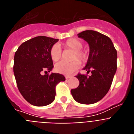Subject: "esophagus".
<instances>
[{"label":"esophagus","instance_id":"1","mask_svg":"<svg viewBox=\"0 0 134 134\" xmlns=\"http://www.w3.org/2000/svg\"><path fill=\"white\" fill-rule=\"evenodd\" d=\"M65 77H66V79H70V78L72 77V76H66Z\"/></svg>","mask_w":134,"mask_h":134}]
</instances>
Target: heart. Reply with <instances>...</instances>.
Segmentation results:
<instances>
[{"instance_id":"heart-1","label":"heart","mask_w":134,"mask_h":134,"mask_svg":"<svg viewBox=\"0 0 134 134\" xmlns=\"http://www.w3.org/2000/svg\"><path fill=\"white\" fill-rule=\"evenodd\" d=\"M62 46L65 49L72 50L71 54L70 62H60L55 66V70L60 74L64 75H70L72 74L79 68L80 63L85 62L88 60V52L85 49H82L83 43L77 38H70L66 40L62 43ZM49 55L51 59L54 62H58L60 60L62 56V52L58 45H54L49 50Z\"/></svg>"}]
</instances>
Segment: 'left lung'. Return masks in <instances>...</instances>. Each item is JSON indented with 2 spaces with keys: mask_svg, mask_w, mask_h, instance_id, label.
I'll return each mask as SVG.
<instances>
[{
  "mask_svg": "<svg viewBox=\"0 0 134 134\" xmlns=\"http://www.w3.org/2000/svg\"><path fill=\"white\" fill-rule=\"evenodd\" d=\"M78 35L89 45L88 61L83 69L92 74L76 76L79 86L71 90V94L79 103L93 104L101 100L111 87L117 70V50L111 39L99 32L86 30Z\"/></svg>",
  "mask_w": 134,
  "mask_h": 134,
  "instance_id": "left-lung-1",
  "label": "left lung"
}]
</instances>
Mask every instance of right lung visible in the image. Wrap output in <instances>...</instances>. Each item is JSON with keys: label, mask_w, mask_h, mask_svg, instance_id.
Instances as JSON below:
<instances>
[{"label": "right lung", "mask_w": 134, "mask_h": 134, "mask_svg": "<svg viewBox=\"0 0 134 134\" xmlns=\"http://www.w3.org/2000/svg\"><path fill=\"white\" fill-rule=\"evenodd\" d=\"M57 41L58 39L48 37H35L22 43L15 54L13 72L18 89L27 102L35 106L52 103L55 86L66 80L61 74H48L54 68L49 50Z\"/></svg>", "instance_id": "1"}]
</instances>
